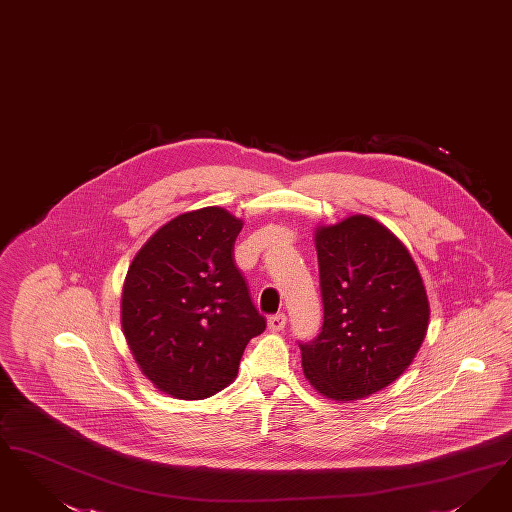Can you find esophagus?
Listing matches in <instances>:
<instances>
[{"label": "esophagus", "mask_w": 512, "mask_h": 512, "mask_svg": "<svg viewBox=\"0 0 512 512\" xmlns=\"http://www.w3.org/2000/svg\"><path fill=\"white\" fill-rule=\"evenodd\" d=\"M266 324H268L270 331H282V329L286 328L287 324L286 314H274V316L268 318Z\"/></svg>", "instance_id": "obj_1"}]
</instances>
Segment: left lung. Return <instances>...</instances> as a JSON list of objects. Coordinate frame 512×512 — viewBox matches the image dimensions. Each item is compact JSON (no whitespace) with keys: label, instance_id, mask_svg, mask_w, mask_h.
I'll use <instances>...</instances> for the list:
<instances>
[{"label":"left lung","instance_id":"1","mask_svg":"<svg viewBox=\"0 0 512 512\" xmlns=\"http://www.w3.org/2000/svg\"><path fill=\"white\" fill-rule=\"evenodd\" d=\"M324 301L322 333L301 345L312 389L364 400L413 362L429 328L427 289L408 247L368 215L314 228Z\"/></svg>","mask_w":512,"mask_h":512}]
</instances>
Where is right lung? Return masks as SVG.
Listing matches in <instances>:
<instances>
[{
	"label": "right lung",
	"mask_w": 512,
	"mask_h": 512,
	"mask_svg": "<svg viewBox=\"0 0 512 512\" xmlns=\"http://www.w3.org/2000/svg\"><path fill=\"white\" fill-rule=\"evenodd\" d=\"M244 221L225 207L184 211L137 251L122 287V329L144 377L179 400H204L238 375L266 328L234 242Z\"/></svg>",
	"instance_id": "add662e5"
}]
</instances>
